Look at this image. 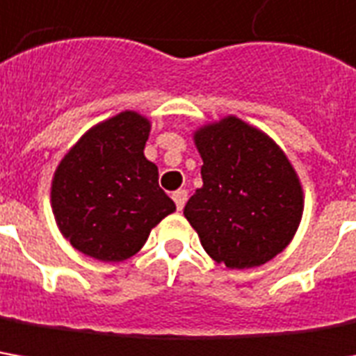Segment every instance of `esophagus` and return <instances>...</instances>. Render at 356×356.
Masks as SVG:
<instances>
[{"mask_svg":"<svg viewBox=\"0 0 356 356\" xmlns=\"http://www.w3.org/2000/svg\"><path fill=\"white\" fill-rule=\"evenodd\" d=\"M172 200L176 207H178V211H182L184 206H186V200H188V192L186 190H178V192H174Z\"/></svg>","mask_w":356,"mask_h":356,"instance_id":"obj_1","label":"esophagus"}]
</instances>
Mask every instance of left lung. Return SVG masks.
<instances>
[{"instance_id":"obj_1","label":"left lung","mask_w":356,"mask_h":356,"mask_svg":"<svg viewBox=\"0 0 356 356\" xmlns=\"http://www.w3.org/2000/svg\"><path fill=\"white\" fill-rule=\"evenodd\" d=\"M204 186L184 207L202 247L227 268H252L286 249L300 225L304 192L268 135L225 117L194 135Z\"/></svg>"}]
</instances>
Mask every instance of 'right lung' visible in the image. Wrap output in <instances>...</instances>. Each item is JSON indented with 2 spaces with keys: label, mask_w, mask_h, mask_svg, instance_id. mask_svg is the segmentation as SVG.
<instances>
[{
  "label": "right lung",
  "mask_w": 356,
  "mask_h": 356,
  "mask_svg": "<svg viewBox=\"0 0 356 356\" xmlns=\"http://www.w3.org/2000/svg\"><path fill=\"white\" fill-rule=\"evenodd\" d=\"M149 133V119L123 111L90 129L62 159L50 202L74 249L97 261H125L176 209L159 186L156 164L145 159Z\"/></svg>",
  "instance_id": "add662e5"
}]
</instances>
